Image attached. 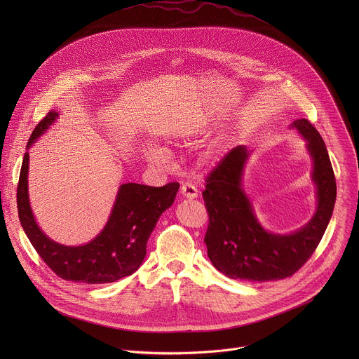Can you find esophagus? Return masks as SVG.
Listing matches in <instances>:
<instances>
[{
    "label": "esophagus",
    "mask_w": 359,
    "mask_h": 359,
    "mask_svg": "<svg viewBox=\"0 0 359 359\" xmlns=\"http://www.w3.org/2000/svg\"><path fill=\"white\" fill-rule=\"evenodd\" d=\"M180 193L184 198H189V200H193L198 196V190L197 187L193 184V183H183L182 187H180Z\"/></svg>",
    "instance_id": "esophagus-1"
}]
</instances>
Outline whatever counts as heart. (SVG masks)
Segmentation results:
<instances>
[{
  "instance_id": "b5f03b06",
  "label": "heart",
  "mask_w": 359,
  "mask_h": 359,
  "mask_svg": "<svg viewBox=\"0 0 359 359\" xmlns=\"http://www.w3.org/2000/svg\"><path fill=\"white\" fill-rule=\"evenodd\" d=\"M146 158H147L149 162L159 165V163H163L166 161L168 155H166V151L163 149H161V147H150L146 151Z\"/></svg>"
}]
</instances>
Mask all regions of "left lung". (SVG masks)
Returning a JSON list of instances; mask_svg holds the SVG:
<instances>
[{"mask_svg":"<svg viewBox=\"0 0 359 359\" xmlns=\"http://www.w3.org/2000/svg\"><path fill=\"white\" fill-rule=\"evenodd\" d=\"M306 140L313 158V182L317 186V210L313 219L290 234L267 231L255 217L243 189V172L250 151L236 146L206 177L203 191L209 213L204 237L213 266L234 280L273 281L291 277L309 260L320 244L337 198V183L325 143L306 119L294 121Z\"/></svg>","mask_w":359,"mask_h":359,"instance_id":"obj_1","label":"left lung"}]
</instances>
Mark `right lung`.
<instances>
[{
	"instance_id": "add662e5",
	"label": "right lung",
	"mask_w": 359,
	"mask_h": 359,
	"mask_svg": "<svg viewBox=\"0 0 359 359\" xmlns=\"http://www.w3.org/2000/svg\"><path fill=\"white\" fill-rule=\"evenodd\" d=\"M58 112L50 111L34 129L27 149L53 125ZM29 155L25 151L17 187L21 226L45 264L67 281L85 284L114 283L133 274L146 255L147 240L162 213L169 209L179 190L172 182L162 187L137 183L119 186L112 213L93 240L83 245H64L50 240L38 227L28 197Z\"/></svg>"
}]
</instances>
